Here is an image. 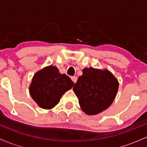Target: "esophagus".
<instances>
[{"label":"esophagus","instance_id":"1","mask_svg":"<svg viewBox=\"0 0 147 147\" xmlns=\"http://www.w3.org/2000/svg\"><path fill=\"white\" fill-rule=\"evenodd\" d=\"M71 79L72 80V82H73L75 84L76 83V82H77V77H75V76H74V77H71Z\"/></svg>","mask_w":147,"mask_h":147}]
</instances>
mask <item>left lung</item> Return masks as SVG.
I'll use <instances>...</instances> for the list:
<instances>
[{"label": "left lung", "mask_w": 147, "mask_h": 147, "mask_svg": "<svg viewBox=\"0 0 147 147\" xmlns=\"http://www.w3.org/2000/svg\"><path fill=\"white\" fill-rule=\"evenodd\" d=\"M73 87L82 110L88 115L105 111L113 102L119 82L107 69L85 68Z\"/></svg>", "instance_id": "obj_1"}]
</instances>
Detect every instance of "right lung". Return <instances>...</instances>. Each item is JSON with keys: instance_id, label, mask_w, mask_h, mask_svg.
Here are the masks:
<instances>
[{"instance_id": "obj_1", "label": "right lung", "mask_w": 147, "mask_h": 147, "mask_svg": "<svg viewBox=\"0 0 147 147\" xmlns=\"http://www.w3.org/2000/svg\"><path fill=\"white\" fill-rule=\"evenodd\" d=\"M74 82L65 74H61L56 66L50 65L34 75L29 87L33 100L41 109H53L61 97L73 86Z\"/></svg>"}]
</instances>
